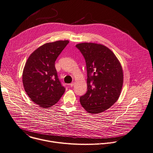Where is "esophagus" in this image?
I'll list each match as a JSON object with an SVG mask.
<instances>
[{"label":"esophagus","mask_w":153,"mask_h":153,"mask_svg":"<svg viewBox=\"0 0 153 153\" xmlns=\"http://www.w3.org/2000/svg\"><path fill=\"white\" fill-rule=\"evenodd\" d=\"M74 85V82H72V83H71L70 84H69V86H70L71 87H73Z\"/></svg>","instance_id":"esophagus-1"}]
</instances>
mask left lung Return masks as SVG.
Masks as SVG:
<instances>
[{"label":"left lung","instance_id":"8db88e82","mask_svg":"<svg viewBox=\"0 0 153 153\" xmlns=\"http://www.w3.org/2000/svg\"><path fill=\"white\" fill-rule=\"evenodd\" d=\"M87 72V91L80 97L87 112L98 114L112 106L118 99L123 82V69L115 55L102 45L78 44Z\"/></svg>","mask_w":153,"mask_h":153}]
</instances>
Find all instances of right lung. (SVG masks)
I'll return each instance as SVG.
<instances>
[{
  "instance_id": "add662e5",
  "label": "right lung",
  "mask_w": 153,
  "mask_h": 153,
  "mask_svg": "<svg viewBox=\"0 0 153 153\" xmlns=\"http://www.w3.org/2000/svg\"><path fill=\"white\" fill-rule=\"evenodd\" d=\"M68 43V40L46 43L27 60L22 73L23 85L30 100L41 107L52 106L65 93L55 62Z\"/></svg>"
}]
</instances>
